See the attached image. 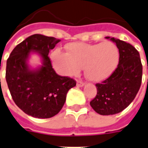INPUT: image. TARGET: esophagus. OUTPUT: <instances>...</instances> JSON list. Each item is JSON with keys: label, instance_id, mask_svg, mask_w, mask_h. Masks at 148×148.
<instances>
[{"label": "esophagus", "instance_id": "esophagus-1", "mask_svg": "<svg viewBox=\"0 0 148 148\" xmlns=\"http://www.w3.org/2000/svg\"><path fill=\"white\" fill-rule=\"evenodd\" d=\"M85 86V83H84L83 82H82V81H77V87H82Z\"/></svg>", "mask_w": 148, "mask_h": 148}]
</instances>
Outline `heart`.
Masks as SVG:
<instances>
[{
  "instance_id": "obj_1",
  "label": "heart",
  "mask_w": 148,
  "mask_h": 148,
  "mask_svg": "<svg viewBox=\"0 0 148 148\" xmlns=\"http://www.w3.org/2000/svg\"><path fill=\"white\" fill-rule=\"evenodd\" d=\"M67 49L68 53L57 50L52 54L55 69L65 76L77 75L85 67L89 80L101 82L113 73L120 60L119 49L112 42H74Z\"/></svg>"
}]
</instances>
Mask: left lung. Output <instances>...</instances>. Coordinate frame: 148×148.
<instances>
[{"label":"left lung","instance_id":"left-lung-1","mask_svg":"<svg viewBox=\"0 0 148 148\" xmlns=\"http://www.w3.org/2000/svg\"><path fill=\"white\" fill-rule=\"evenodd\" d=\"M106 38L119 49V64L109 78L96 84L97 93L90 106L98 114L108 116L123 111L136 97L141 86L143 66L133 46L113 37Z\"/></svg>","mask_w":148,"mask_h":148}]
</instances>
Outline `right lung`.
Masks as SVG:
<instances>
[{
	"label": "right lung",
	"instance_id": "obj_1",
	"mask_svg": "<svg viewBox=\"0 0 148 148\" xmlns=\"http://www.w3.org/2000/svg\"><path fill=\"white\" fill-rule=\"evenodd\" d=\"M60 40L35 34L15 47L6 63L5 78L16 105L26 114L36 118H51L58 114L66 101V93L76 86L71 77L59 76L48 57ZM36 53L42 64L32 68L30 55Z\"/></svg>",
	"mask_w": 148,
	"mask_h": 148
}]
</instances>
